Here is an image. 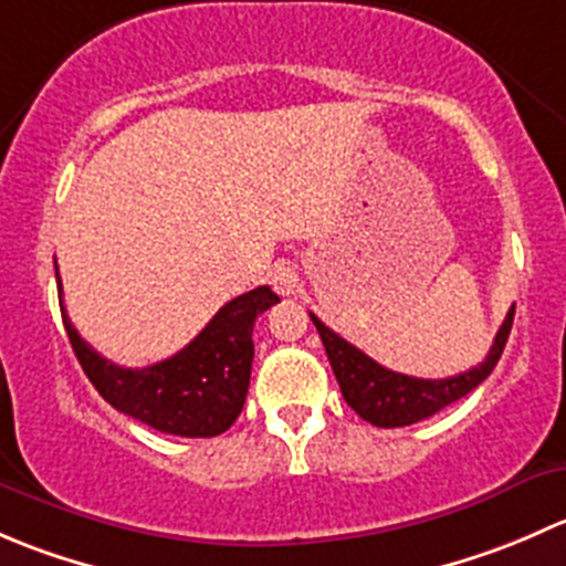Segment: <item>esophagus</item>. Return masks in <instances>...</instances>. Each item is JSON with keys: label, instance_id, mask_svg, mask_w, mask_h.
<instances>
[{"label": "esophagus", "instance_id": "esophagus-1", "mask_svg": "<svg viewBox=\"0 0 566 566\" xmlns=\"http://www.w3.org/2000/svg\"><path fill=\"white\" fill-rule=\"evenodd\" d=\"M271 284L279 295H295L301 290L298 271H295L290 262H279V265H273L271 271Z\"/></svg>", "mask_w": 566, "mask_h": 566}]
</instances>
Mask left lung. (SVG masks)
Wrapping results in <instances>:
<instances>
[{"mask_svg": "<svg viewBox=\"0 0 566 566\" xmlns=\"http://www.w3.org/2000/svg\"><path fill=\"white\" fill-rule=\"evenodd\" d=\"M315 323L319 339H323L325 353H328L331 369L336 375L342 397L345 402L361 416L364 421L375 427H408L416 421L427 419V416L438 413L447 405L458 402L468 391L476 389L484 378L495 369L501 353H504L506 339H510L512 319H515V306L506 312V319L501 323L499 334H495L493 347H490L488 358L479 367L468 369V373L454 375V378L443 380H424L410 378V375L391 373V369L380 367L378 361L342 339L339 334L319 323L315 315H310Z\"/></svg>", "mask_w": 566, "mask_h": 566, "instance_id": "obj_1", "label": "left lung"}]
</instances>
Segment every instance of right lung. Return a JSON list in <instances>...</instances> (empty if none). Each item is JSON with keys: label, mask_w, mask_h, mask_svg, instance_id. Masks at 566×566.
Segmentation results:
<instances>
[{"label": "right lung", "mask_w": 566, "mask_h": 566, "mask_svg": "<svg viewBox=\"0 0 566 566\" xmlns=\"http://www.w3.org/2000/svg\"><path fill=\"white\" fill-rule=\"evenodd\" d=\"M56 290L62 295L60 273ZM276 301L271 287L238 295L180 353L142 369L106 361L78 336L62 301L60 310L84 375L112 408L167 436L213 438L241 416L254 358V319Z\"/></svg>", "instance_id": "1"}]
</instances>
